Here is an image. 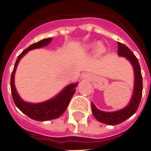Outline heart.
Returning a JSON list of instances; mask_svg holds the SVG:
<instances>
[{
  "mask_svg": "<svg viewBox=\"0 0 151 151\" xmlns=\"http://www.w3.org/2000/svg\"><path fill=\"white\" fill-rule=\"evenodd\" d=\"M93 48H96L98 50L99 53H103L104 52V48L102 44H91V45H87L86 46V49H93Z\"/></svg>",
  "mask_w": 151,
  "mask_h": 151,
  "instance_id": "heart-1",
  "label": "heart"
}]
</instances>
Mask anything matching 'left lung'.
I'll use <instances>...</instances> for the list:
<instances>
[{
  "mask_svg": "<svg viewBox=\"0 0 151 151\" xmlns=\"http://www.w3.org/2000/svg\"><path fill=\"white\" fill-rule=\"evenodd\" d=\"M118 56L125 57L133 66L134 71V86H133V95L131 97L129 104L125 108L115 111H104L95 107L91 102L92 112L95 119L101 123L116 125L122 123L136 112L138 108L142 95V77L141 73L139 62L137 57L134 56L131 50L124 44L118 42Z\"/></svg>",
  "mask_w": 151,
  "mask_h": 151,
  "instance_id": "left-lung-1",
  "label": "left lung"
}]
</instances>
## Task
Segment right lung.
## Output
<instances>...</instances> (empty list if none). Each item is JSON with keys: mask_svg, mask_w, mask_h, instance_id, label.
Returning <instances> with one entry per match:
<instances>
[{"mask_svg": "<svg viewBox=\"0 0 151 151\" xmlns=\"http://www.w3.org/2000/svg\"><path fill=\"white\" fill-rule=\"evenodd\" d=\"M52 40V38H47V39L40 40L37 43L31 44L27 49H25L18 56L17 60L15 62L14 68L11 74L10 87H11L12 97H13L15 105L20 111H22L28 117H30L32 120H38V121H46V120L56 119L60 116L65 111L70 99L75 93L76 87L78 84V82H76V83H71L69 85L66 86L61 91L58 93L53 98L50 99L47 101L37 103V104L24 101L20 97V95H18L14 85V74L20 60L31 50L41 48L43 47L47 46L51 43Z\"/></svg>", "mask_w": 151, "mask_h": 151, "instance_id": "add662e5", "label": "right lung"}]
</instances>
